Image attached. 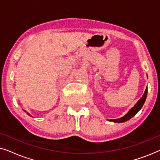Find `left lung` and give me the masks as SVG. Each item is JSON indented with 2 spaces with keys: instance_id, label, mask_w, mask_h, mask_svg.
Segmentation results:
<instances>
[{
  "instance_id": "obj_1",
  "label": "left lung",
  "mask_w": 160,
  "mask_h": 160,
  "mask_svg": "<svg viewBox=\"0 0 160 160\" xmlns=\"http://www.w3.org/2000/svg\"><path fill=\"white\" fill-rule=\"evenodd\" d=\"M147 92H148V88L146 87L145 92H144L143 96H142V98L138 100V101L137 103L135 105V106L130 109V111H129L125 116H124V117H122V118H119V119H110L109 121L117 122V123H121V122H124L128 121V120L131 119L132 117H134V116L140 110H141L142 106H143L144 102H145L146 96H147Z\"/></svg>"
}]
</instances>
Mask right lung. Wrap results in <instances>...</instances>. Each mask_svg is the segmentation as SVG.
Segmentation results:
<instances>
[{
    "label": "right lung",
    "instance_id": "1",
    "mask_svg": "<svg viewBox=\"0 0 160 160\" xmlns=\"http://www.w3.org/2000/svg\"><path fill=\"white\" fill-rule=\"evenodd\" d=\"M27 113H28V115H30V114H29V113H28V112H27Z\"/></svg>",
    "mask_w": 160,
    "mask_h": 160
}]
</instances>
